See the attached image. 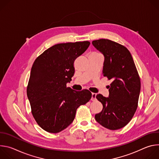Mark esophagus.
<instances>
[{"mask_svg": "<svg viewBox=\"0 0 159 159\" xmlns=\"http://www.w3.org/2000/svg\"><path fill=\"white\" fill-rule=\"evenodd\" d=\"M96 93H92V98H91V100L92 101H95L96 99Z\"/></svg>", "mask_w": 159, "mask_h": 159, "instance_id": "esophagus-1", "label": "esophagus"}]
</instances>
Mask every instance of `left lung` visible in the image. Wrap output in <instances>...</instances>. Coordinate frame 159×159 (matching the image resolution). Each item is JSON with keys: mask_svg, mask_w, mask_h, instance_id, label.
<instances>
[{"mask_svg": "<svg viewBox=\"0 0 159 159\" xmlns=\"http://www.w3.org/2000/svg\"><path fill=\"white\" fill-rule=\"evenodd\" d=\"M104 57L102 73L112 82L109 85V96H96L103 108L95 115L102 126L116 130L125 126L137 109L140 93V79L129 50L123 45L107 39L92 42Z\"/></svg>", "mask_w": 159, "mask_h": 159, "instance_id": "1", "label": "left lung"}]
</instances>
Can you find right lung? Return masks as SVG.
I'll list each match as a JSON object with an SVG mask.
<instances>
[{
    "mask_svg": "<svg viewBox=\"0 0 159 159\" xmlns=\"http://www.w3.org/2000/svg\"><path fill=\"white\" fill-rule=\"evenodd\" d=\"M90 45L89 41L60 43L45 50L34 61L27 87L32 115L44 130L57 133L74 121L77 109L91 99L88 90L75 91L72 80L75 59Z\"/></svg>",
    "mask_w": 159,
    "mask_h": 159,
    "instance_id": "obj_1",
    "label": "right lung"
}]
</instances>
